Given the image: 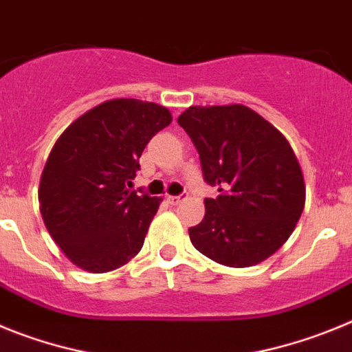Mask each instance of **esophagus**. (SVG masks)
<instances>
[{
  "label": "esophagus",
  "instance_id": "obj_1",
  "mask_svg": "<svg viewBox=\"0 0 352 352\" xmlns=\"http://www.w3.org/2000/svg\"><path fill=\"white\" fill-rule=\"evenodd\" d=\"M185 199V194L183 195H167V203L173 204V206H176V204H179Z\"/></svg>",
  "mask_w": 352,
  "mask_h": 352
}]
</instances>
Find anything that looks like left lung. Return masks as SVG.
Returning <instances> with one entry per match:
<instances>
[{"label": "left lung", "mask_w": 352, "mask_h": 352, "mask_svg": "<svg viewBox=\"0 0 352 352\" xmlns=\"http://www.w3.org/2000/svg\"><path fill=\"white\" fill-rule=\"evenodd\" d=\"M178 123L194 142L203 178V222L188 229L201 254L231 268L268 259L287 241L305 206V182L287 139L245 105L188 107Z\"/></svg>", "instance_id": "1"}]
</instances>
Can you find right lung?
I'll return each mask as SVG.
<instances>
[{
    "mask_svg": "<svg viewBox=\"0 0 352 352\" xmlns=\"http://www.w3.org/2000/svg\"><path fill=\"white\" fill-rule=\"evenodd\" d=\"M170 121L162 105L118 98L77 118L56 141L40 179V211L76 266L105 273L139 254L160 199L129 186L146 144Z\"/></svg>",
    "mask_w": 352,
    "mask_h": 352,
    "instance_id": "add662e5",
    "label": "right lung"
}]
</instances>
